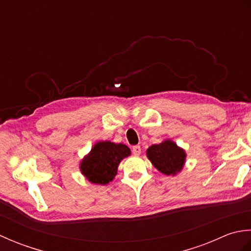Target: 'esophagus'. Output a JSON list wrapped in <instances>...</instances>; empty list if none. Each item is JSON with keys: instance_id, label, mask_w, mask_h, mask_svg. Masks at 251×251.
<instances>
[{"instance_id": "34e87169", "label": "esophagus", "mask_w": 251, "mask_h": 251, "mask_svg": "<svg viewBox=\"0 0 251 251\" xmlns=\"http://www.w3.org/2000/svg\"><path fill=\"white\" fill-rule=\"evenodd\" d=\"M132 154H134V155H140V153H141V147L140 146H135V147H132Z\"/></svg>"}]
</instances>
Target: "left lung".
Here are the masks:
<instances>
[{
	"label": "left lung",
	"mask_w": 251,
	"mask_h": 251,
	"mask_svg": "<svg viewBox=\"0 0 251 251\" xmlns=\"http://www.w3.org/2000/svg\"><path fill=\"white\" fill-rule=\"evenodd\" d=\"M148 158L154 167L165 175H176L183 167L185 153L175 142L166 140L147 150Z\"/></svg>",
	"instance_id": "left-lung-1"
}]
</instances>
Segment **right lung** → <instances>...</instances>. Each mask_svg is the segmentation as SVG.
<instances>
[{
  "label": "right lung",
  "instance_id": "add662e5",
  "mask_svg": "<svg viewBox=\"0 0 251 251\" xmlns=\"http://www.w3.org/2000/svg\"><path fill=\"white\" fill-rule=\"evenodd\" d=\"M129 155V148L125 145L100 141L82 161V174L92 183L106 184L115 177L120 162Z\"/></svg>",
  "mask_w": 251,
  "mask_h": 251
}]
</instances>
